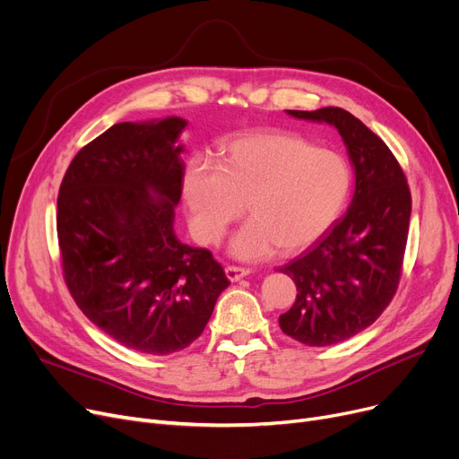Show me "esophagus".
Returning <instances> with one entry per match:
<instances>
[{
    "label": "esophagus",
    "instance_id": "obj_1",
    "mask_svg": "<svg viewBox=\"0 0 459 459\" xmlns=\"http://www.w3.org/2000/svg\"><path fill=\"white\" fill-rule=\"evenodd\" d=\"M225 273H227L229 281L236 282V281H239V279L247 277V275L251 273V270H247V268H239V266H227V268H225Z\"/></svg>",
    "mask_w": 459,
    "mask_h": 459
}]
</instances>
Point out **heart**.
<instances>
[{
    "instance_id": "obj_1",
    "label": "heart",
    "mask_w": 459,
    "mask_h": 459,
    "mask_svg": "<svg viewBox=\"0 0 459 459\" xmlns=\"http://www.w3.org/2000/svg\"><path fill=\"white\" fill-rule=\"evenodd\" d=\"M350 189L351 169L342 154L290 134L232 139L220 163L193 158L182 177L191 230L204 244H215L247 203L253 217L229 246L239 260L315 244L339 220Z\"/></svg>"
}]
</instances>
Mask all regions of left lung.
<instances>
[{
    "label": "left lung",
    "instance_id": "left-lung-1",
    "mask_svg": "<svg viewBox=\"0 0 459 459\" xmlns=\"http://www.w3.org/2000/svg\"><path fill=\"white\" fill-rule=\"evenodd\" d=\"M286 113L339 130L355 173L346 215L315 247L281 268L298 288L292 308L279 316L282 333L324 348L367 329L391 303L402 273L411 193L387 144L346 109Z\"/></svg>",
    "mask_w": 459,
    "mask_h": 459
}]
</instances>
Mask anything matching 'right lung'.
Masks as SVG:
<instances>
[{"instance_id":"add662e5","label":"right lung","mask_w":459,"mask_h":459,"mask_svg":"<svg viewBox=\"0 0 459 459\" xmlns=\"http://www.w3.org/2000/svg\"><path fill=\"white\" fill-rule=\"evenodd\" d=\"M186 126L180 117L113 125L72 160L57 197L72 298L111 339L149 355L197 341L230 284L208 249L175 232Z\"/></svg>"}]
</instances>
